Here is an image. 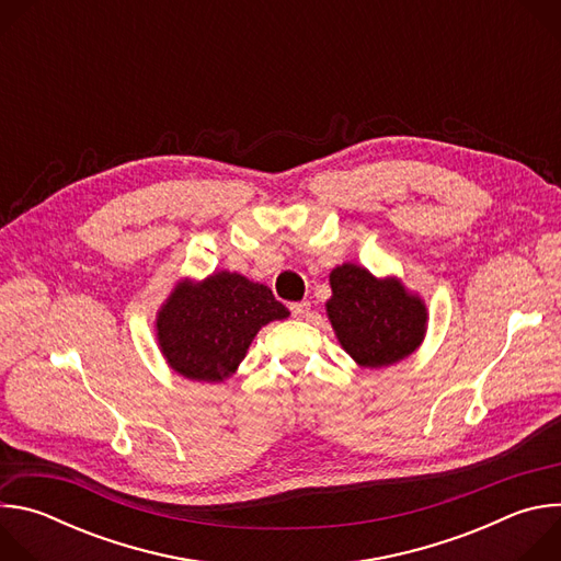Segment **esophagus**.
I'll use <instances>...</instances> for the list:
<instances>
[{
	"mask_svg": "<svg viewBox=\"0 0 561 561\" xmlns=\"http://www.w3.org/2000/svg\"><path fill=\"white\" fill-rule=\"evenodd\" d=\"M290 312H293V317L304 319L310 312V304L308 301H293L290 304Z\"/></svg>",
	"mask_w": 561,
	"mask_h": 561,
	"instance_id": "34e87169",
	"label": "esophagus"
}]
</instances>
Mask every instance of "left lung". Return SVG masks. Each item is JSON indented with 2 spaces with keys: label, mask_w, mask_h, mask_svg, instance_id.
I'll return each instance as SVG.
<instances>
[{
  "label": "left lung",
  "mask_w": 561,
  "mask_h": 561,
  "mask_svg": "<svg viewBox=\"0 0 561 561\" xmlns=\"http://www.w3.org/2000/svg\"><path fill=\"white\" fill-rule=\"evenodd\" d=\"M327 312L342 348L364 368H383L415 353L426 335L422 297L397 277L377 279L357 264L331 273Z\"/></svg>",
  "instance_id": "1"
}]
</instances>
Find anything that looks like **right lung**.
Masks as SVG:
<instances>
[{"label": "right lung", "instance_id": "add662e5", "mask_svg": "<svg viewBox=\"0 0 561 561\" xmlns=\"http://www.w3.org/2000/svg\"><path fill=\"white\" fill-rule=\"evenodd\" d=\"M288 314L268 286L221 271L197 284L180 282L159 308L154 329L175 373L193 381H224L260 329Z\"/></svg>", "mask_w": 561, "mask_h": 561}]
</instances>
